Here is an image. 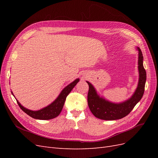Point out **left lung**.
<instances>
[{"label": "left lung", "instance_id": "left-lung-1", "mask_svg": "<svg viewBox=\"0 0 158 158\" xmlns=\"http://www.w3.org/2000/svg\"><path fill=\"white\" fill-rule=\"evenodd\" d=\"M138 51V69L139 78L137 88L132 96L121 103H114L109 101L97 92L94 85L88 81L86 82L89 85L88 94V103L91 112L98 118L106 121H114L126 117L140 101L144 92L146 81V73L143 66L144 57L139 47Z\"/></svg>", "mask_w": 158, "mask_h": 158}]
</instances>
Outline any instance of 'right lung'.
Returning <instances> with one entry per match:
<instances>
[{
  "label": "right lung",
  "mask_w": 158,
  "mask_h": 158,
  "mask_svg": "<svg viewBox=\"0 0 158 158\" xmlns=\"http://www.w3.org/2000/svg\"><path fill=\"white\" fill-rule=\"evenodd\" d=\"M80 81L79 78L76 79L73 82H71L61 91L60 94L58 95L55 101L52 102L49 106L45 107L37 111H32V110L28 109L23 106H22L16 99L17 103L19 107L21 108L23 111H24L28 115L31 117L36 119H40V120H49V119L54 118L57 116L59 115L62 109L63 108L65 100L67 95L70 94V92L74 88V87ZM12 94L14 95L12 92H11Z\"/></svg>",
  "instance_id": "1"
}]
</instances>
